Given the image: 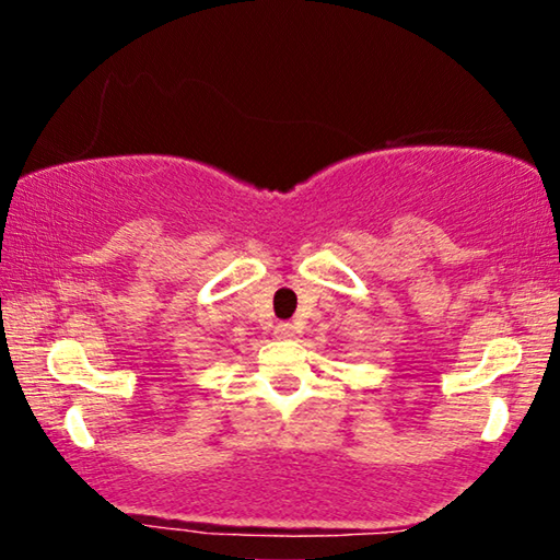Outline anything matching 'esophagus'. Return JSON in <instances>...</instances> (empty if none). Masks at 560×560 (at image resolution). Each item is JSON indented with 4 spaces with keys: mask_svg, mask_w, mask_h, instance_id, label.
Wrapping results in <instances>:
<instances>
[{
    "mask_svg": "<svg viewBox=\"0 0 560 560\" xmlns=\"http://www.w3.org/2000/svg\"><path fill=\"white\" fill-rule=\"evenodd\" d=\"M275 335H278V338H292V335H295V325L292 323H278L275 325Z\"/></svg>",
    "mask_w": 560,
    "mask_h": 560,
    "instance_id": "obj_1",
    "label": "esophagus"
}]
</instances>
